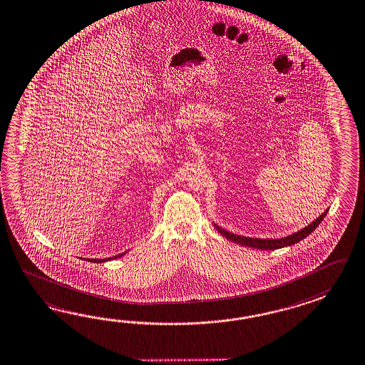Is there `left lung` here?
<instances>
[{
  "mask_svg": "<svg viewBox=\"0 0 365 365\" xmlns=\"http://www.w3.org/2000/svg\"><path fill=\"white\" fill-rule=\"evenodd\" d=\"M329 208L317 217L313 222H310L308 227H302L299 232L293 233L291 235H287L283 238H252V237H243V235H235V233H230L225 229L213 224L215 227L219 230L220 235H224L225 238H227L229 241H233V242L238 243V245H242V246H247V247H254V249H259V250H276V249H282V247H287V246H292L294 243L300 242L304 238H307L309 235H312V232H314L321 221L324 219V216L327 215Z\"/></svg>",
  "mask_w": 365,
  "mask_h": 365,
  "instance_id": "8db88e82",
  "label": "left lung"
}]
</instances>
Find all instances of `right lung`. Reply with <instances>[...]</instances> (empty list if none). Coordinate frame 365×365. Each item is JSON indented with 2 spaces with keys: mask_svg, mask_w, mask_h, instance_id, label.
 <instances>
[{
  "mask_svg": "<svg viewBox=\"0 0 365 365\" xmlns=\"http://www.w3.org/2000/svg\"><path fill=\"white\" fill-rule=\"evenodd\" d=\"M125 252H122V254H119V255H116V257H113V258H107V259H88L90 260V262H94V263H103V262H106V260H110V259H116V258H119V257H123Z\"/></svg>",
  "mask_w": 365,
  "mask_h": 365,
  "instance_id": "1",
  "label": "right lung"
}]
</instances>
